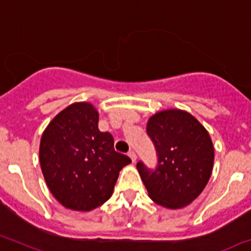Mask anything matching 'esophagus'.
<instances>
[{
    "instance_id": "1",
    "label": "esophagus",
    "mask_w": 251,
    "mask_h": 251,
    "mask_svg": "<svg viewBox=\"0 0 251 251\" xmlns=\"http://www.w3.org/2000/svg\"><path fill=\"white\" fill-rule=\"evenodd\" d=\"M128 155H129L130 159H132L133 163H134L135 160H137V154H135L134 151H128Z\"/></svg>"
}]
</instances>
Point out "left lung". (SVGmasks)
I'll return each mask as SVG.
<instances>
[{"instance_id":"left-lung-1","label":"left lung","mask_w":251,"mask_h":251,"mask_svg":"<svg viewBox=\"0 0 251 251\" xmlns=\"http://www.w3.org/2000/svg\"><path fill=\"white\" fill-rule=\"evenodd\" d=\"M147 133L158 153V167L149 171L137 164L154 203L181 209L195 201L210 179L214 147L208 130L194 116L173 108L148 119Z\"/></svg>"}]
</instances>
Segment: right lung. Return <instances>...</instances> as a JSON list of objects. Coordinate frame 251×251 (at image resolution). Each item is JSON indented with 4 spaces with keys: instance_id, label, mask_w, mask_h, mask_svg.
Here are the masks:
<instances>
[{
    "instance_id": "obj_1",
    "label": "right lung",
    "mask_w": 251,
    "mask_h": 251,
    "mask_svg": "<svg viewBox=\"0 0 251 251\" xmlns=\"http://www.w3.org/2000/svg\"><path fill=\"white\" fill-rule=\"evenodd\" d=\"M100 113L92 103L75 102L50 122L40 143L46 184L64 206L91 211L113 194L119 172L132 163L114 151V139L98 129Z\"/></svg>"
}]
</instances>
